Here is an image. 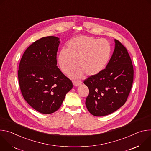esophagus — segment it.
<instances>
[{
  "label": "esophagus",
  "instance_id": "1",
  "mask_svg": "<svg viewBox=\"0 0 151 151\" xmlns=\"http://www.w3.org/2000/svg\"><path fill=\"white\" fill-rule=\"evenodd\" d=\"M81 83H82V82L80 81H73V84L75 86V87L79 86Z\"/></svg>",
  "mask_w": 151,
  "mask_h": 151
}]
</instances>
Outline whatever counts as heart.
Wrapping results in <instances>:
<instances>
[{
  "label": "heart",
  "instance_id": "b5f03b06",
  "mask_svg": "<svg viewBox=\"0 0 151 151\" xmlns=\"http://www.w3.org/2000/svg\"><path fill=\"white\" fill-rule=\"evenodd\" d=\"M111 55V47L106 39H99L81 36L71 39L58 57L61 71L69 74L78 66L80 69L72 75L74 78L82 77L85 73L94 76L100 73L108 63Z\"/></svg>",
  "mask_w": 151,
  "mask_h": 151
}]
</instances>
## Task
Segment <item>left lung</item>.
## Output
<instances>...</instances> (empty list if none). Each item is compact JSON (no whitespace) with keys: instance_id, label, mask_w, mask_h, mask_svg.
<instances>
[{"instance_id":"left-lung-1","label":"left lung","mask_w":151,"mask_h":151,"mask_svg":"<svg viewBox=\"0 0 151 151\" xmlns=\"http://www.w3.org/2000/svg\"><path fill=\"white\" fill-rule=\"evenodd\" d=\"M113 54L104 69L85 79L90 93L86 107L96 116L109 115L122 106L133 82V67L127 49L116 39Z\"/></svg>"}]
</instances>
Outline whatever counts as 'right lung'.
I'll return each mask as SVG.
<instances>
[{
    "label": "right lung",
    "instance_id": "add662e5",
    "mask_svg": "<svg viewBox=\"0 0 151 151\" xmlns=\"http://www.w3.org/2000/svg\"><path fill=\"white\" fill-rule=\"evenodd\" d=\"M60 39L42 37L29 46L21 59L18 71L20 90L25 100L37 112L50 114L57 111L72 81L57 66Z\"/></svg>",
    "mask_w": 151,
    "mask_h": 151
}]
</instances>
